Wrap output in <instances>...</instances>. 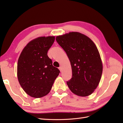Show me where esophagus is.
<instances>
[{
    "label": "esophagus",
    "instance_id": "34e87169",
    "mask_svg": "<svg viewBox=\"0 0 123 123\" xmlns=\"http://www.w3.org/2000/svg\"><path fill=\"white\" fill-rule=\"evenodd\" d=\"M59 70H60V71L61 72H62V67H59Z\"/></svg>",
    "mask_w": 123,
    "mask_h": 123
}]
</instances>
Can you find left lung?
<instances>
[{
	"mask_svg": "<svg viewBox=\"0 0 123 123\" xmlns=\"http://www.w3.org/2000/svg\"><path fill=\"white\" fill-rule=\"evenodd\" d=\"M67 55L72 77L67 84L72 93L87 96L97 88L103 72V63L93 42L86 35L71 32L56 37Z\"/></svg>",
	"mask_w": 123,
	"mask_h": 123,
	"instance_id": "1",
	"label": "left lung"
}]
</instances>
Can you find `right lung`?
Wrapping results in <instances>:
<instances>
[{
    "label": "right lung",
    "instance_id": "add662e5",
    "mask_svg": "<svg viewBox=\"0 0 123 123\" xmlns=\"http://www.w3.org/2000/svg\"><path fill=\"white\" fill-rule=\"evenodd\" d=\"M54 40V36L33 39L25 46L18 58V81L31 97L40 98L49 93L60 72L47 55Z\"/></svg>",
    "mask_w": 123,
    "mask_h": 123
}]
</instances>
